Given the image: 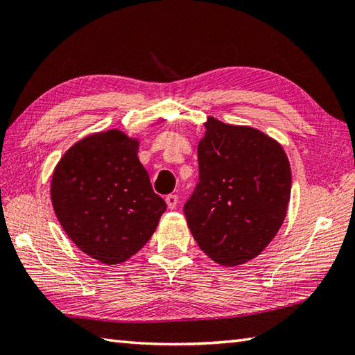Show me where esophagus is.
<instances>
[{
  "instance_id": "1",
  "label": "esophagus",
  "mask_w": 355,
  "mask_h": 355,
  "mask_svg": "<svg viewBox=\"0 0 355 355\" xmlns=\"http://www.w3.org/2000/svg\"><path fill=\"white\" fill-rule=\"evenodd\" d=\"M177 203H178V197L173 196V193H169V196L166 197V205H168L169 209H175Z\"/></svg>"
}]
</instances>
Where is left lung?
<instances>
[{
	"mask_svg": "<svg viewBox=\"0 0 355 355\" xmlns=\"http://www.w3.org/2000/svg\"><path fill=\"white\" fill-rule=\"evenodd\" d=\"M198 141L200 183L184 205L187 226L209 259L237 266L255 259L282 227L291 166L282 144L251 126L207 116Z\"/></svg>",
	"mask_w": 355,
	"mask_h": 355,
	"instance_id": "8db88e82",
	"label": "left lung"
}]
</instances>
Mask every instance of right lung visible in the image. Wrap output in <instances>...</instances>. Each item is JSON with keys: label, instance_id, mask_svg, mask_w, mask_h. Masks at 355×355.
Returning a JSON list of instances; mask_svg holds the SVG:
<instances>
[{"label": "right lung", "instance_id": "right-lung-1", "mask_svg": "<svg viewBox=\"0 0 355 355\" xmlns=\"http://www.w3.org/2000/svg\"><path fill=\"white\" fill-rule=\"evenodd\" d=\"M140 140L120 129L90 134L55 166L51 200L67 237L103 265H120L149 241L166 211L138 159Z\"/></svg>", "mask_w": 355, "mask_h": 355}]
</instances>
